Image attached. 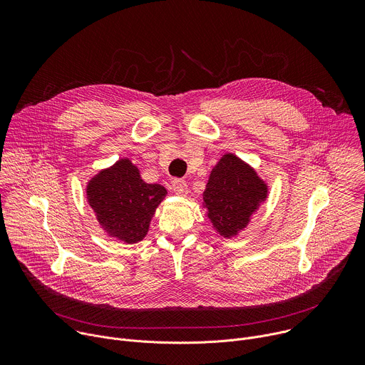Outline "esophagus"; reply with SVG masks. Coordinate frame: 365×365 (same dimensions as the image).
I'll return each instance as SVG.
<instances>
[{
    "mask_svg": "<svg viewBox=\"0 0 365 365\" xmlns=\"http://www.w3.org/2000/svg\"><path fill=\"white\" fill-rule=\"evenodd\" d=\"M172 189L175 190L176 195H180V196H186L189 193V189H187V183L182 179H175L173 183H172Z\"/></svg>",
    "mask_w": 365,
    "mask_h": 365,
    "instance_id": "1",
    "label": "esophagus"
}]
</instances>
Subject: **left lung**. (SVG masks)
I'll return each mask as SVG.
<instances>
[{
    "instance_id": "obj_1",
    "label": "left lung",
    "mask_w": 365,
    "mask_h": 365,
    "mask_svg": "<svg viewBox=\"0 0 365 365\" xmlns=\"http://www.w3.org/2000/svg\"><path fill=\"white\" fill-rule=\"evenodd\" d=\"M269 196V185L254 168L225 153L207 179L202 207L212 228L224 238L237 237Z\"/></svg>"
}]
</instances>
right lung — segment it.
Instances as JSON below:
<instances>
[{
  "mask_svg": "<svg viewBox=\"0 0 365 365\" xmlns=\"http://www.w3.org/2000/svg\"><path fill=\"white\" fill-rule=\"evenodd\" d=\"M85 190L99 227L124 244H135L147 235L155 210L168 195L165 186L145 183L127 158L99 170Z\"/></svg>",
  "mask_w": 365,
  "mask_h": 365,
  "instance_id": "obj_1",
  "label": "right lung"
}]
</instances>
